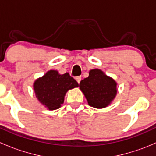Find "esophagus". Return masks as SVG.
Listing matches in <instances>:
<instances>
[{"mask_svg":"<svg viewBox=\"0 0 156 156\" xmlns=\"http://www.w3.org/2000/svg\"><path fill=\"white\" fill-rule=\"evenodd\" d=\"M75 79H76L77 82H78V84H80V82H81V76H78V77H77V78H75Z\"/></svg>","mask_w":156,"mask_h":156,"instance_id":"esophagus-1","label":"esophagus"}]
</instances>
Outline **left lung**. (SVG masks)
<instances>
[{"instance_id": "left-lung-1", "label": "left lung", "mask_w": 156, "mask_h": 156, "mask_svg": "<svg viewBox=\"0 0 156 156\" xmlns=\"http://www.w3.org/2000/svg\"><path fill=\"white\" fill-rule=\"evenodd\" d=\"M79 87L88 104L97 108L108 106L117 94L116 81L99 69L90 71L89 76L81 80Z\"/></svg>"}]
</instances>
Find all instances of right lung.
Here are the masks:
<instances>
[{"instance_id":"obj_1","label":"right lung","mask_w":156,"mask_h":156,"mask_svg":"<svg viewBox=\"0 0 156 156\" xmlns=\"http://www.w3.org/2000/svg\"><path fill=\"white\" fill-rule=\"evenodd\" d=\"M77 87L78 82L68 72L60 75L56 70L48 71L33 84L37 99L49 110L60 107L67 91Z\"/></svg>"}]
</instances>
